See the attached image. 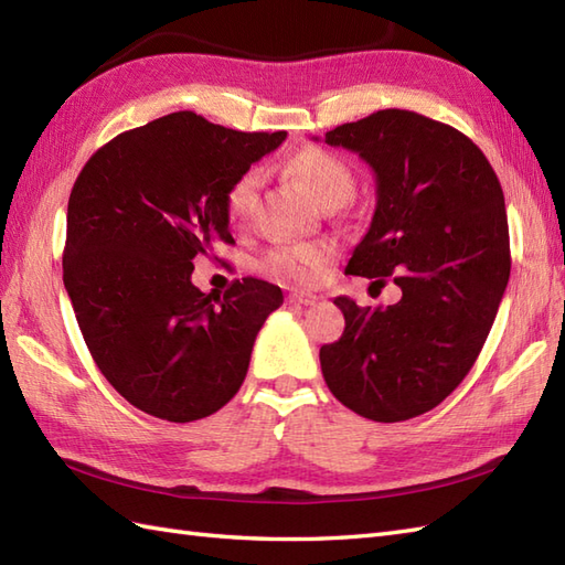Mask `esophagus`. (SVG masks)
<instances>
[{
    "instance_id": "1",
    "label": "esophagus",
    "mask_w": 565,
    "mask_h": 565,
    "mask_svg": "<svg viewBox=\"0 0 565 565\" xmlns=\"http://www.w3.org/2000/svg\"><path fill=\"white\" fill-rule=\"evenodd\" d=\"M315 298L312 294H306V291H296V294H291L288 296V303H294V306H315Z\"/></svg>"
}]
</instances>
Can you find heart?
<instances>
[{
  "instance_id": "1",
  "label": "heart",
  "mask_w": 565,
  "mask_h": 565,
  "mask_svg": "<svg viewBox=\"0 0 565 565\" xmlns=\"http://www.w3.org/2000/svg\"><path fill=\"white\" fill-rule=\"evenodd\" d=\"M284 175L322 206H339L351 200L356 178L349 163L327 149L306 147L288 156L281 163ZM259 180L255 173H245L231 182L226 192V214L233 226H245L257 209ZM332 247L324 243L279 245L267 255V269L284 281L310 284L322 274Z\"/></svg>"
}]
</instances>
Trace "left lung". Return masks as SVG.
<instances>
[{"instance_id":"8db88e82","label":"left lung","mask_w":565,"mask_h":565,"mask_svg":"<svg viewBox=\"0 0 565 565\" xmlns=\"http://www.w3.org/2000/svg\"><path fill=\"white\" fill-rule=\"evenodd\" d=\"M324 141L375 173V214L347 271L402 288L375 310L334 298L347 327L320 349L324 383L359 416L406 422L462 383L491 332L510 277L501 182L475 141L412 110H377Z\"/></svg>"}]
</instances>
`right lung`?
<instances>
[{
    "instance_id": "obj_1",
    "label": "right lung",
    "mask_w": 565,
    "mask_h": 565,
    "mask_svg": "<svg viewBox=\"0 0 565 565\" xmlns=\"http://www.w3.org/2000/svg\"><path fill=\"white\" fill-rule=\"evenodd\" d=\"M286 132H238L190 110L117 135L78 173L62 271L105 380L173 424L218 412L241 390L279 286L245 277L226 294L192 284V259L233 243L226 192Z\"/></svg>"
}]
</instances>
